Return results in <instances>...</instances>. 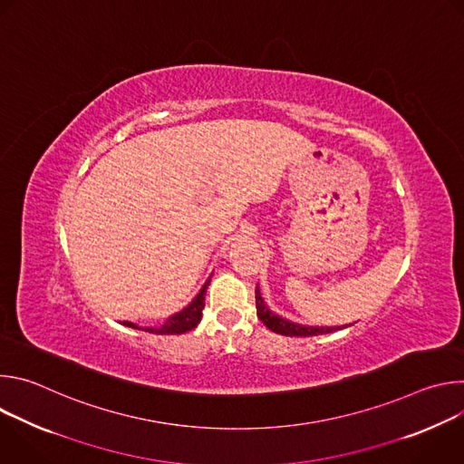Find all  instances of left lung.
Listing matches in <instances>:
<instances>
[{"label": "left lung", "instance_id": "obj_1", "mask_svg": "<svg viewBox=\"0 0 464 464\" xmlns=\"http://www.w3.org/2000/svg\"><path fill=\"white\" fill-rule=\"evenodd\" d=\"M255 303H256V315L258 319L266 324L272 333L281 334V336H317V334H328L334 333L340 326H306V324H299V323H292L277 314H274L264 299L260 297V290L256 285L255 290Z\"/></svg>", "mask_w": 464, "mask_h": 464}]
</instances>
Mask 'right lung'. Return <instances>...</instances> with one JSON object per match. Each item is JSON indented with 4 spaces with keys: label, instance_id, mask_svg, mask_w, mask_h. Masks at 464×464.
Returning a JSON list of instances; mask_svg holds the SVG:
<instances>
[{
    "label": "right lung",
    "instance_id": "obj_1",
    "mask_svg": "<svg viewBox=\"0 0 464 464\" xmlns=\"http://www.w3.org/2000/svg\"><path fill=\"white\" fill-rule=\"evenodd\" d=\"M208 285H209V281L204 285L200 294H198L181 312L170 315L161 326H149V328H145L147 333H150V334H183V333H187V330H192L202 319V310L206 306ZM122 324L131 326V328H138V324L130 323V321H124Z\"/></svg>",
    "mask_w": 464,
    "mask_h": 464
}]
</instances>
